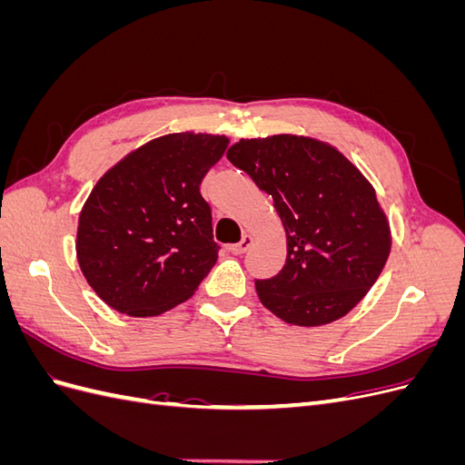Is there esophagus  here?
I'll list each match as a JSON object with an SVG mask.
<instances>
[{"instance_id":"34e87169","label":"esophagus","mask_w":465,"mask_h":465,"mask_svg":"<svg viewBox=\"0 0 465 465\" xmlns=\"http://www.w3.org/2000/svg\"><path fill=\"white\" fill-rule=\"evenodd\" d=\"M252 242H254V238H252L250 234H244V236L241 238V242H238V244H231L229 250L232 252V254H244V252L252 246Z\"/></svg>"}]
</instances>
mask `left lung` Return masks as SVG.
Segmentation results:
<instances>
[{"label":"left lung","mask_w":465,"mask_h":465,"mask_svg":"<svg viewBox=\"0 0 465 465\" xmlns=\"http://www.w3.org/2000/svg\"><path fill=\"white\" fill-rule=\"evenodd\" d=\"M227 159L270 193L287 236V262L256 281L262 304L292 326L343 318L382 273L390 221L359 168L316 137L241 139Z\"/></svg>","instance_id":"8db88e82"}]
</instances>
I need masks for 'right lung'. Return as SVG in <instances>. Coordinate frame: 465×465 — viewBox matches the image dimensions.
<instances>
[{"label": "right lung", "mask_w": 465, "mask_h": 465, "mask_svg": "<svg viewBox=\"0 0 465 465\" xmlns=\"http://www.w3.org/2000/svg\"><path fill=\"white\" fill-rule=\"evenodd\" d=\"M227 135L151 139L98 178L77 224L75 252L93 291L114 311L159 316L188 301L217 262L200 184Z\"/></svg>", "instance_id": "1"}]
</instances>
